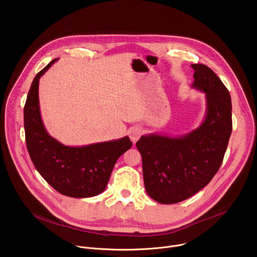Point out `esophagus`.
Returning a JSON list of instances; mask_svg holds the SVG:
<instances>
[{"label":"esophagus","instance_id":"obj_1","mask_svg":"<svg viewBox=\"0 0 257 257\" xmlns=\"http://www.w3.org/2000/svg\"><path fill=\"white\" fill-rule=\"evenodd\" d=\"M141 134H142V131H141L140 128H137V127H136V128H133V129L130 131V134H129L131 141L136 142V141L140 138Z\"/></svg>","mask_w":257,"mask_h":257}]
</instances>
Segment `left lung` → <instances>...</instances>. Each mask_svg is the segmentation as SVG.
<instances>
[{"mask_svg": "<svg viewBox=\"0 0 257 257\" xmlns=\"http://www.w3.org/2000/svg\"><path fill=\"white\" fill-rule=\"evenodd\" d=\"M191 67L192 86L206 94L203 123L181 137L153 134L141 136L136 142L142 158L145 190L164 204L185 200L208 184L223 163L232 133L229 90L207 66Z\"/></svg>", "mask_w": 257, "mask_h": 257, "instance_id": "8db88e82", "label": "left lung"}]
</instances>
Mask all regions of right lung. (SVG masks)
<instances>
[{
  "label": "right lung",
  "instance_id": "right-lung-1",
  "mask_svg": "<svg viewBox=\"0 0 257 257\" xmlns=\"http://www.w3.org/2000/svg\"><path fill=\"white\" fill-rule=\"evenodd\" d=\"M54 59L34 77L24 105L25 142L30 159L41 176L59 193L85 198L101 193L117 160L127 152L129 137L90 144L81 148L65 146L51 137L41 118L39 83Z\"/></svg>",
  "mask_w": 257,
  "mask_h": 257
}]
</instances>
